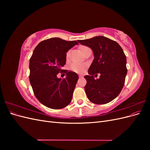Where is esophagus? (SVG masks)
Returning a JSON list of instances; mask_svg holds the SVG:
<instances>
[{
  "instance_id": "esophagus-1",
  "label": "esophagus",
  "mask_w": 150,
  "mask_h": 150,
  "mask_svg": "<svg viewBox=\"0 0 150 150\" xmlns=\"http://www.w3.org/2000/svg\"><path fill=\"white\" fill-rule=\"evenodd\" d=\"M79 77L80 78H83V76L81 75V74H79Z\"/></svg>"
}]
</instances>
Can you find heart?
<instances>
[{
    "label": "heart",
    "mask_w": 150,
    "mask_h": 150,
    "mask_svg": "<svg viewBox=\"0 0 150 150\" xmlns=\"http://www.w3.org/2000/svg\"><path fill=\"white\" fill-rule=\"evenodd\" d=\"M88 47H86V46H81L79 47L80 51H81V52L83 53V52L86 50V49H88ZM69 52H67V57L69 56ZM88 67V64H83V63H73L72 64L71 66V69L73 71L75 72H77V73H83V72H84V71L86 70V67Z\"/></svg>",
    "instance_id": "b5f03b06"
}]
</instances>
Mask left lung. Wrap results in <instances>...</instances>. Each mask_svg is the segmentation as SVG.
Segmentation results:
<instances>
[{
	"instance_id": "obj_1",
	"label": "left lung",
	"mask_w": 150,
	"mask_h": 150,
	"mask_svg": "<svg viewBox=\"0 0 150 150\" xmlns=\"http://www.w3.org/2000/svg\"><path fill=\"white\" fill-rule=\"evenodd\" d=\"M78 41L91 49L94 57L89 75L84 76L88 98L97 104L111 102L120 94L125 84L127 68L123 50L116 41L101 35ZM98 73L101 76L95 80Z\"/></svg>"
}]
</instances>
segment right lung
<instances>
[{
	"label": "right lung",
	"mask_w": 150,
	"mask_h": 150,
	"mask_svg": "<svg viewBox=\"0 0 150 150\" xmlns=\"http://www.w3.org/2000/svg\"><path fill=\"white\" fill-rule=\"evenodd\" d=\"M76 45V40L54 38L40 42L34 50L29 61L30 83L36 98L47 108L58 110L71 101L78 75L65 71L62 79L57 74L66 64V52Z\"/></svg>",
	"instance_id": "right-lung-1"
}]
</instances>
